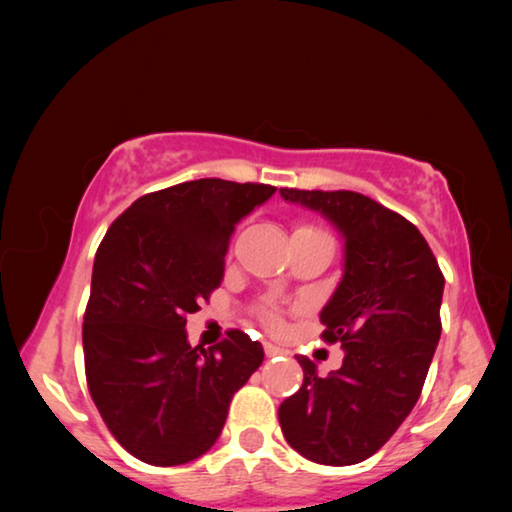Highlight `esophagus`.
Listing matches in <instances>:
<instances>
[{
	"mask_svg": "<svg viewBox=\"0 0 512 512\" xmlns=\"http://www.w3.org/2000/svg\"><path fill=\"white\" fill-rule=\"evenodd\" d=\"M264 352H266V357H277V354H284V350L277 348L275 343H264Z\"/></svg>",
	"mask_w": 512,
	"mask_h": 512,
	"instance_id": "obj_1",
	"label": "esophagus"
}]
</instances>
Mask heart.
Instances as JSON below:
<instances>
[{
  "label": "heart",
  "instance_id": "b5f03b06",
  "mask_svg": "<svg viewBox=\"0 0 512 512\" xmlns=\"http://www.w3.org/2000/svg\"><path fill=\"white\" fill-rule=\"evenodd\" d=\"M293 235H318V237H329L325 230L316 228V225H307V223L298 225V228H296V232H293ZM262 318H264V323H266V325H271V327H277V325H280V316H277L275 307H266V309L262 311Z\"/></svg>",
  "mask_w": 512,
  "mask_h": 512
}]
</instances>
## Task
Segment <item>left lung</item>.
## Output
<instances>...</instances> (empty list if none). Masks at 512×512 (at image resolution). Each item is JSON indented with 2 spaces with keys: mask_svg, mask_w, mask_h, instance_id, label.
<instances>
[{
  "mask_svg": "<svg viewBox=\"0 0 512 512\" xmlns=\"http://www.w3.org/2000/svg\"><path fill=\"white\" fill-rule=\"evenodd\" d=\"M280 194L323 214L345 239L343 277L320 311V336L345 354L327 377L298 357L305 379L277 418L287 443L309 461L361 463L418 402L443 329L445 277L420 230L372 198L345 189Z\"/></svg>",
  "mask_w": 512,
  "mask_h": 512,
  "instance_id": "left-lung-1",
  "label": "left lung"
}]
</instances>
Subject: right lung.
Segmentation results:
<instances>
[{
  "instance_id": "1",
  "label": "right lung",
  "mask_w": 512,
  "mask_h": 512,
  "mask_svg": "<svg viewBox=\"0 0 512 512\" xmlns=\"http://www.w3.org/2000/svg\"><path fill=\"white\" fill-rule=\"evenodd\" d=\"M275 187L201 178L146 194L110 225L83 316L85 377L117 443L160 467L210 449L230 400L262 366V343L230 329L203 348L187 314L223 280L235 225Z\"/></svg>"
}]
</instances>
